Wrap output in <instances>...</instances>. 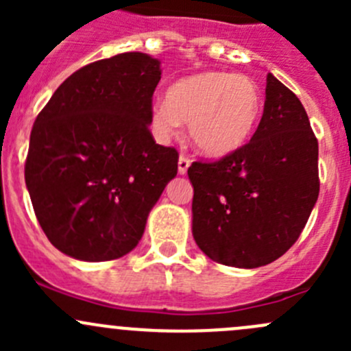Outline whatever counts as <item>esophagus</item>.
<instances>
[{"instance_id": "34e87169", "label": "esophagus", "mask_w": 351, "mask_h": 351, "mask_svg": "<svg viewBox=\"0 0 351 351\" xmlns=\"http://www.w3.org/2000/svg\"><path fill=\"white\" fill-rule=\"evenodd\" d=\"M189 166H190V159L186 156H180L178 159V173L180 175H185L189 171Z\"/></svg>"}]
</instances>
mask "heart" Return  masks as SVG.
Here are the masks:
<instances>
[{
    "mask_svg": "<svg viewBox=\"0 0 351 351\" xmlns=\"http://www.w3.org/2000/svg\"><path fill=\"white\" fill-rule=\"evenodd\" d=\"M263 113V93L250 76L204 71L173 83L166 100L151 108V127L159 139L186 122L193 146L207 156L236 151L251 137Z\"/></svg>",
    "mask_w": 351,
    "mask_h": 351,
    "instance_id": "heart-1",
    "label": "heart"
}]
</instances>
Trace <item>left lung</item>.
I'll return each instance as SVG.
<instances>
[{
    "label": "left lung",
    "mask_w": 351,
    "mask_h": 351,
    "mask_svg": "<svg viewBox=\"0 0 351 351\" xmlns=\"http://www.w3.org/2000/svg\"><path fill=\"white\" fill-rule=\"evenodd\" d=\"M263 117L251 141L219 161H195L193 239L236 268L271 263L299 239L317 195V139L299 98L267 76Z\"/></svg>",
    "instance_id": "left-lung-1"
}]
</instances>
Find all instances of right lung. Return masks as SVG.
Returning a JSON list of instances; mask_svg holds the SVG:
<instances>
[{"mask_svg": "<svg viewBox=\"0 0 351 351\" xmlns=\"http://www.w3.org/2000/svg\"><path fill=\"white\" fill-rule=\"evenodd\" d=\"M158 59L123 52L81 67L35 119L25 183L49 241L71 258L132 251L178 171L175 147L149 130Z\"/></svg>", "mask_w": 351, "mask_h": 351, "instance_id": "obj_1", "label": "right lung"}]
</instances>
